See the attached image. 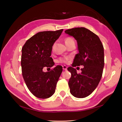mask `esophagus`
I'll return each mask as SVG.
<instances>
[{"mask_svg":"<svg viewBox=\"0 0 122 122\" xmlns=\"http://www.w3.org/2000/svg\"><path fill=\"white\" fill-rule=\"evenodd\" d=\"M62 68H63V70H64V71H67V67L66 66H62Z\"/></svg>","mask_w":122,"mask_h":122,"instance_id":"esophagus-1","label":"esophagus"}]
</instances>
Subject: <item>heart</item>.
<instances>
[{"instance_id": "1", "label": "heart", "mask_w": 122, "mask_h": 122, "mask_svg": "<svg viewBox=\"0 0 122 122\" xmlns=\"http://www.w3.org/2000/svg\"><path fill=\"white\" fill-rule=\"evenodd\" d=\"M72 41H74V39L71 38V37H67L65 39V43L66 44H68L72 42ZM71 59V57L70 56H64V57H59L57 60V62L60 63H67L68 62L69 60Z\"/></svg>"}]
</instances>
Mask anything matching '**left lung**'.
I'll use <instances>...</instances> for the list:
<instances>
[{
	"label": "left lung",
	"mask_w": 122,
	"mask_h": 122,
	"mask_svg": "<svg viewBox=\"0 0 122 122\" xmlns=\"http://www.w3.org/2000/svg\"><path fill=\"white\" fill-rule=\"evenodd\" d=\"M77 42L78 53L75 55L72 67L68 85L72 95L84 98L94 92L102 77L104 65V48L99 37L84 27H75L65 30ZM83 65L80 74L73 67Z\"/></svg>",
	"instance_id": "1"
}]
</instances>
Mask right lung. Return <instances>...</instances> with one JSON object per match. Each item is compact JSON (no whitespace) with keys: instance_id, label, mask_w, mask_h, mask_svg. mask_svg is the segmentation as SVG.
Listing matches in <instances>:
<instances>
[{"instance_id":"right-lung-1","label":"right lung","mask_w":122,"mask_h":122,"mask_svg":"<svg viewBox=\"0 0 122 122\" xmlns=\"http://www.w3.org/2000/svg\"><path fill=\"white\" fill-rule=\"evenodd\" d=\"M63 30L39 32L27 40L22 48V75L29 90L38 98H49L55 92L62 67L57 66L47 72L42 69L54 65L51 57L52 46Z\"/></svg>"}]
</instances>
